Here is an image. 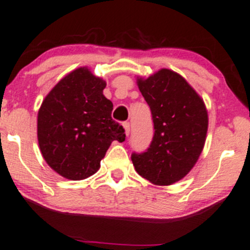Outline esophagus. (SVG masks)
<instances>
[{"mask_svg": "<svg viewBox=\"0 0 250 250\" xmlns=\"http://www.w3.org/2000/svg\"><path fill=\"white\" fill-rule=\"evenodd\" d=\"M123 127H124L126 136H128V133H130V123H124V124H123Z\"/></svg>", "mask_w": 250, "mask_h": 250, "instance_id": "esophagus-1", "label": "esophagus"}]
</instances>
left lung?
<instances>
[{
  "mask_svg": "<svg viewBox=\"0 0 250 250\" xmlns=\"http://www.w3.org/2000/svg\"><path fill=\"white\" fill-rule=\"evenodd\" d=\"M137 85L152 113L155 136L146 152L133 153V167L155 186H171L184 178L200 158L208 111L200 94L178 73L162 68Z\"/></svg>",
  "mask_w": 250,
  "mask_h": 250,
  "instance_id": "left-lung-1",
  "label": "left lung"
}]
</instances>
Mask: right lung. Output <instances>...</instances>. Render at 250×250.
<instances>
[{"mask_svg":"<svg viewBox=\"0 0 250 250\" xmlns=\"http://www.w3.org/2000/svg\"><path fill=\"white\" fill-rule=\"evenodd\" d=\"M106 81L79 67L63 77L42 102L38 142L55 172L71 181L94 175L113 140L124 142L123 126L112 119L113 104L103 94Z\"/></svg>","mask_w":250,"mask_h":250,"instance_id":"right-lung-1","label":"right lung"}]
</instances>
